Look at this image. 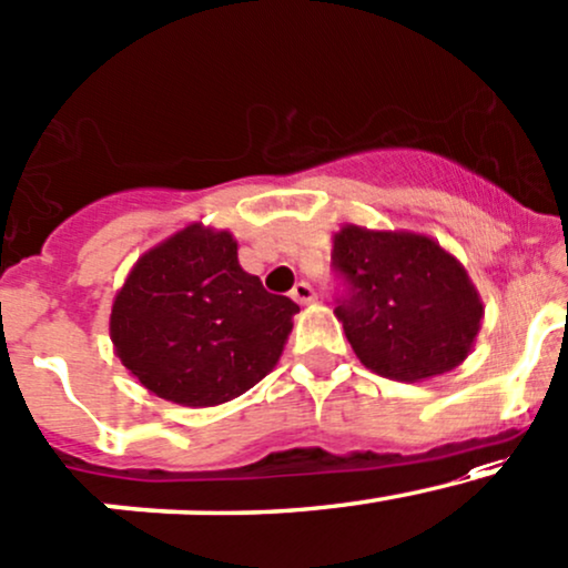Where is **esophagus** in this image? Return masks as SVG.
Wrapping results in <instances>:
<instances>
[{"instance_id":"esophagus-1","label":"esophagus","mask_w":568,"mask_h":568,"mask_svg":"<svg viewBox=\"0 0 568 568\" xmlns=\"http://www.w3.org/2000/svg\"><path fill=\"white\" fill-rule=\"evenodd\" d=\"M291 296H294V302L298 304H310L315 302V288L310 283H304V280H298L294 285V291H291Z\"/></svg>"}]
</instances>
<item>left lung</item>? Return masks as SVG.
<instances>
[{
  "mask_svg": "<svg viewBox=\"0 0 568 568\" xmlns=\"http://www.w3.org/2000/svg\"><path fill=\"white\" fill-rule=\"evenodd\" d=\"M332 270L334 313L366 369L415 383L469 355L483 302L434 240L345 226L334 236Z\"/></svg>",
  "mask_w": 568,
  "mask_h": 568,
  "instance_id": "8db88e82",
  "label": "left lung"
}]
</instances>
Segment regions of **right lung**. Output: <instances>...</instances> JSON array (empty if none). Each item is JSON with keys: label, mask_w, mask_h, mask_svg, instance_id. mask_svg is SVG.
Returning <instances> with one entry per match:
<instances>
[{"label": "right lung", "mask_w": 568, "mask_h": 568, "mask_svg": "<svg viewBox=\"0 0 568 568\" xmlns=\"http://www.w3.org/2000/svg\"><path fill=\"white\" fill-rule=\"evenodd\" d=\"M298 304L236 261L229 232L189 226L142 255L115 296L118 358L166 402L215 407L277 364Z\"/></svg>", "instance_id": "1"}]
</instances>
